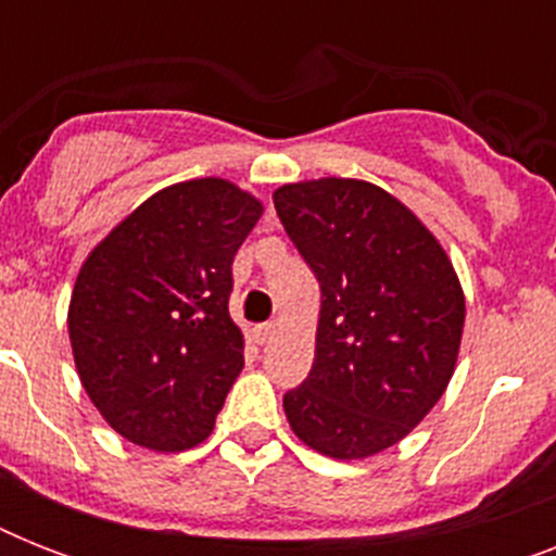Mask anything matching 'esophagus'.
<instances>
[{
    "label": "esophagus",
    "mask_w": 556,
    "mask_h": 556,
    "mask_svg": "<svg viewBox=\"0 0 556 556\" xmlns=\"http://www.w3.org/2000/svg\"><path fill=\"white\" fill-rule=\"evenodd\" d=\"M270 338H274V326H270V323H262V326H256V329H253V343L265 346Z\"/></svg>",
    "instance_id": "esophagus-1"
}]
</instances>
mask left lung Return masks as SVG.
<instances>
[{"mask_svg":"<svg viewBox=\"0 0 556 556\" xmlns=\"http://www.w3.org/2000/svg\"><path fill=\"white\" fill-rule=\"evenodd\" d=\"M274 207L320 282L314 364L282 397L288 424L323 456H375L444 395L465 291L421 218L369 181H296Z\"/></svg>","mask_w":556,"mask_h":556,"instance_id":"1","label":"left lung"}]
</instances>
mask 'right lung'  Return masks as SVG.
Wrapping results in <instances>:
<instances>
[{
    "label": "right lung",
    "mask_w": 556,
    "mask_h": 556,
    "mask_svg": "<svg viewBox=\"0 0 556 556\" xmlns=\"http://www.w3.org/2000/svg\"><path fill=\"white\" fill-rule=\"evenodd\" d=\"M262 201L225 178L164 187L86 256L68 305L80 383L124 439L178 453L207 439L244 366L233 256Z\"/></svg>",
    "instance_id": "obj_1"
}]
</instances>
